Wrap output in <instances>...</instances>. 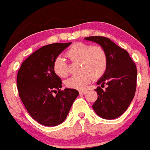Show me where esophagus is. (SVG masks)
Here are the masks:
<instances>
[{
	"label": "esophagus",
	"mask_w": 150,
	"mask_h": 150,
	"mask_svg": "<svg viewBox=\"0 0 150 150\" xmlns=\"http://www.w3.org/2000/svg\"><path fill=\"white\" fill-rule=\"evenodd\" d=\"M86 93H87V91H85V90H83V91H79V94L85 95V94H86Z\"/></svg>",
	"instance_id": "obj_1"
}]
</instances>
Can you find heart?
Returning <instances> with one entry per match:
<instances>
[{
    "label": "heart",
    "instance_id": "b5f03b06",
    "mask_svg": "<svg viewBox=\"0 0 150 150\" xmlns=\"http://www.w3.org/2000/svg\"><path fill=\"white\" fill-rule=\"evenodd\" d=\"M66 57L71 62H79L80 75L67 79L65 84L70 89L83 90L91 82L92 77L100 79L105 74L108 66V56L105 49L100 45L77 42L71 45L66 51ZM54 73L59 77L69 75V68L65 59L57 57L53 63Z\"/></svg>",
    "mask_w": 150,
    "mask_h": 150
}]
</instances>
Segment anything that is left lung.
<instances>
[{"mask_svg": "<svg viewBox=\"0 0 150 150\" xmlns=\"http://www.w3.org/2000/svg\"><path fill=\"white\" fill-rule=\"evenodd\" d=\"M85 39L96 42L108 53V69L97 82L95 91L97 99L93 108L101 117L113 120L127 110L135 96L137 85V69L126 50L121 48L108 37H87Z\"/></svg>", "mask_w": 150, "mask_h": 150, "instance_id": "8db88e82", "label": "left lung"}]
</instances>
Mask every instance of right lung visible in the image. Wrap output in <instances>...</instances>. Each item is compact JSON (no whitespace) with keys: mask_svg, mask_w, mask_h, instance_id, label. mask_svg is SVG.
I'll use <instances>...</instances> for the list:
<instances>
[{"mask_svg":"<svg viewBox=\"0 0 150 150\" xmlns=\"http://www.w3.org/2000/svg\"><path fill=\"white\" fill-rule=\"evenodd\" d=\"M71 43L42 47L25 59L18 71L16 83L21 101L30 115L45 126L63 122L79 96L74 89L61 90L62 81L53 69L54 59Z\"/></svg>","mask_w":150,"mask_h":150,"instance_id":"right-lung-1","label":"right lung"}]
</instances>
